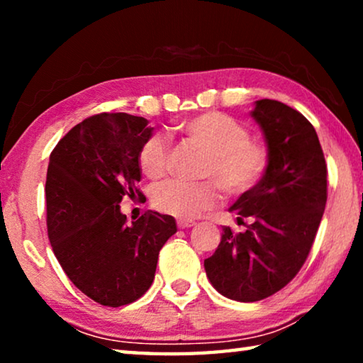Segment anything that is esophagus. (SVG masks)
Here are the masks:
<instances>
[{
	"mask_svg": "<svg viewBox=\"0 0 363 363\" xmlns=\"http://www.w3.org/2000/svg\"><path fill=\"white\" fill-rule=\"evenodd\" d=\"M195 225L194 220H189V219H177V227L179 229H189V227Z\"/></svg>",
	"mask_w": 363,
	"mask_h": 363,
	"instance_id": "34e87169",
	"label": "esophagus"
}]
</instances>
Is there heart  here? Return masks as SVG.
<instances>
[{
	"label": "heart",
	"mask_w": 363,
	"mask_h": 363,
	"mask_svg": "<svg viewBox=\"0 0 363 363\" xmlns=\"http://www.w3.org/2000/svg\"><path fill=\"white\" fill-rule=\"evenodd\" d=\"M189 140L208 152L201 182L167 181L152 190V205L160 213L179 219H194L213 210L223 200V186L229 195H245L266 174L270 162L269 147L250 138L240 121L219 112L192 116L177 126ZM171 143L162 133H153L140 145L138 163L149 179L167 174Z\"/></svg>",
	"instance_id": "1"
}]
</instances>
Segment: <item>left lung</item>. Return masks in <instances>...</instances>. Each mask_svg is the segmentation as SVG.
Masks as SVG:
<instances>
[{
	"label": "left lung",
	"instance_id": "8db88e82",
	"mask_svg": "<svg viewBox=\"0 0 363 363\" xmlns=\"http://www.w3.org/2000/svg\"><path fill=\"white\" fill-rule=\"evenodd\" d=\"M251 116L266 138L269 168L229 210L238 224L250 219L247 230L223 227L219 247L205 259L211 285L240 303L272 296L296 277L327 203V163L309 120L272 99L256 101Z\"/></svg>",
	"mask_w": 363,
	"mask_h": 363
}]
</instances>
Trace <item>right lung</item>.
Masks as SVG:
<instances>
[{"label": "right lung", "instance_id": "obj_1", "mask_svg": "<svg viewBox=\"0 0 363 363\" xmlns=\"http://www.w3.org/2000/svg\"><path fill=\"white\" fill-rule=\"evenodd\" d=\"M153 128L143 116L99 113L59 140L46 174L48 237L67 277L96 303H134L155 277L158 253L176 233L168 214L128 224L120 203L140 196L138 153Z\"/></svg>", "mask_w": 363, "mask_h": 363}]
</instances>
